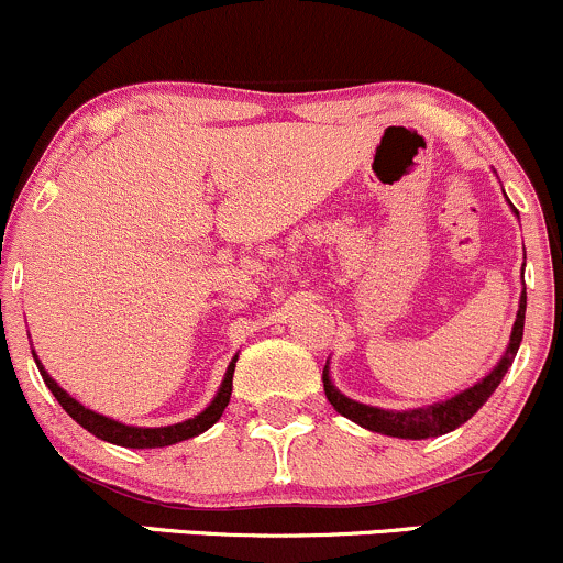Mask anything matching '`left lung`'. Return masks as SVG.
Returning <instances> with one entry per match:
<instances>
[{
    "mask_svg": "<svg viewBox=\"0 0 563 563\" xmlns=\"http://www.w3.org/2000/svg\"><path fill=\"white\" fill-rule=\"evenodd\" d=\"M523 320H526V289L523 295H520V309H518V317H515V328H512V335H509V346L507 352H504L501 363H498V366L490 371L483 382H477V385L468 387V390L457 393V396L450 398V401L433 404V407L428 409H411V411H385L376 407H366V404H357L352 401V398L341 396V393L330 385L328 371L322 374L324 396H328V401L333 404L339 415L350 417L352 422L368 428V431L385 433V437H398V439L442 437V433L463 426L474 411L488 401L490 393L501 385L504 374H507V368L512 366L515 352H518L520 346V339H523Z\"/></svg>",
    "mask_w": 563,
    "mask_h": 563,
    "instance_id": "obj_1",
    "label": "left lung"
}]
</instances>
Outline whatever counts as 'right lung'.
Segmentation results:
<instances>
[{"label": "right lung", "mask_w": 563, "mask_h": 563, "mask_svg": "<svg viewBox=\"0 0 563 563\" xmlns=\"http://www.w3.org/2000/svg\"><path fill=\"white\" fill-rule=\"evenodd\" d=\"M235 361L239 357H233V363H230L228 374H224V382L222 387H219L217 398L211 401V407L206 411H200V415L192 417V420L187 422H176V426H167V428H135V426H124V422H115L110 420V417H102L97 415V411L80 407L75 398H69L65 390H62L59 385H56L54 379H51L48 374H45V368L40 366V374H43V382L48 385V390L54 393L56 401L62 404V409L67 411L69 417H73L78 426H84L86 431L95 433L97 439H106L110 444H119V448H135V450H143V448H167V444H176V442H184V439H192L197 433L208 431V428L213 426V422L222 417L224 407L230 404V393H233V374H235Z\"/></svg>", "instance_id": "add662e5"}]
</instances>
